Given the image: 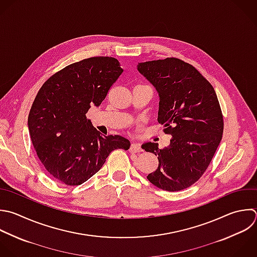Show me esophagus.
Segmentation results:
<instances>
[{
	"mask_svg": "<svg viewBox=\"0 0 257 257\" xmlns=\"http://www.w3.org/2000/svg\"><path fill=\"white\" fill-rule=\"evenodd\" d=\"M130 152H131V153H141V152H143V150H142V148H141L140 145H138V144H132L131 147H130Z\"/></svg>",
	"mask_w": 257,
	"mask_h": 257,
	"instance_id": "obj_1",
	"label": "esophagus"
}]
</instances>
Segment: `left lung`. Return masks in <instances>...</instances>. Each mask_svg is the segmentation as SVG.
Wrapping results in <instances>:
<instances>
[{"label": "left lung", "instance_id": "obj_1", "mask_svg": "<svg viewBox=\"0 0 257 257\" xmlns=\"http://www.w3.org/2000/svg\"><path fill=\"white\" fill-rule=\"evenodd\" d=\"M138 70L160 96L158 121L170 145L142 146L158 156V169L148 180L158 188L181 191L196 183L207 170L221 142L223 114L211 83L191 64L170 57L139 63Z\"/></svg>", "mask_w": 257, "mask_h": 257}]
</instances>
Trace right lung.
<instances>
[{
    "instance_id": "1",
    "label": "right lung",
    "mask_w": 257,
    "mask_h": 257,
    "mask_svg": "<svg viewBox=\"0 0 257 257\" xmlns=\"http://www.w3.org/2000/svg\"><path fill=\"white\" fill-rule=\"evenodd\" d=\"M122 71L113 57H90L59 70L39 89L28 116L29 134L40 162L57 181L81 185L112 151L130 149L128 140L101 136L85 115L102 102Z\"/></svg>"
}]
</instances>
